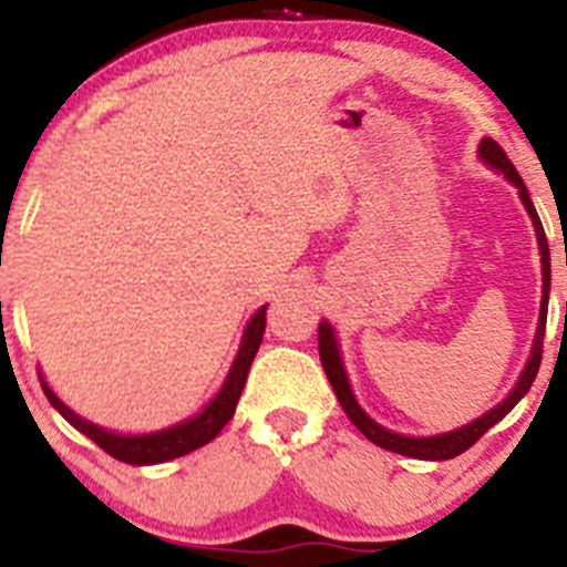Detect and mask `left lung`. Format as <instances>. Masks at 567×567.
Wrapping results in <instances>:
<instances>
[{"mask_svg": "<svg viewBox=\"0 0 567 567\" xmlns=\"http://www.w3.org/2000/svg\"><path fill=\"white\" fill-rule=\"evenodd\" d=\"M480 156H483L485 162L491 164V167L499 169L502 175L511 177V183H516V186H518L522 203L527 205V210L532 216V225H535L537 247H540V262H543V301H540V323H537L535 346H532V357H529L527 368H524L522 379H518L516 390L507 394V400H502L496 409H491L488 414H483L480 420H474V422H468V425L458 427V431H450V433H442V436H427V439L400 436V433H392V431H386V427H381L379 422H373L368 414H364L362 409H359L357 398H353L351 386H348L346 370H342L334 331H331V326L326 323V320H320V323H318L320 364H323L326 379H329L331 390H334L337 400H340V405H342V411L348 414V420H351L353 425H357L359 431H362L364 436H368L373 444H379V447H384V450H392V453L409 455V458L447 461V458H455V455L466 453L472 444L480 442V436H485V433H488V427H494L496 422L502 420V416L511 414L513 405H516L518 400H522L524 394L529 392V386H532V381H535L537 368H540V359H543V337H546V310H548V285H551V262H548L546 233H543L540 216H537L535 205H532L527 186H524L522 175H518V169L513 167V162L507 158V153L502 151V147L496 145L494 140H483V142H480Z\"/></svg>", "mask_w": 567, "mask_h": 567, "instance_id": "8db88e82", "label": "left lung"}]
</instances>
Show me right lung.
Returning <instances> with one entry per match:
<instances>
[{
  "mask_svg": "<svg viewBox=\"0 0 567 567\" xmlns=\"http://www.w3.org/2000/svg\"><path fill=\"white\" fill-rule=\"evenodd\" d=\"M262 331H266V307L255 312V318L249 320L247 331H244L241 351H238L236 362H233L230 373H227L225 386H221L219 394L205 405L203 414L192 416V420L181 422V425L167 427V431L147 433V436H117V433H109L104 427L93 425V422L82 420L79 414H73L54 392L45 386V381L40 379V386H43L49 403L71 422L76 431H82L84 436L93 439L104 453L112 455V458L131 463V466H147V463H164L181 458V455L192 453V450L203 447L210 439H216L221 433V427L233 420L236 414L238 398H241L244 384H247V373L251 368V359H255L257 348L262 342Z\"/></svg>",
  "mask_w": 567,
  "mask_h": 567,
  "instance_id": "1",
  "label": "right lung"
}]
</instances>
